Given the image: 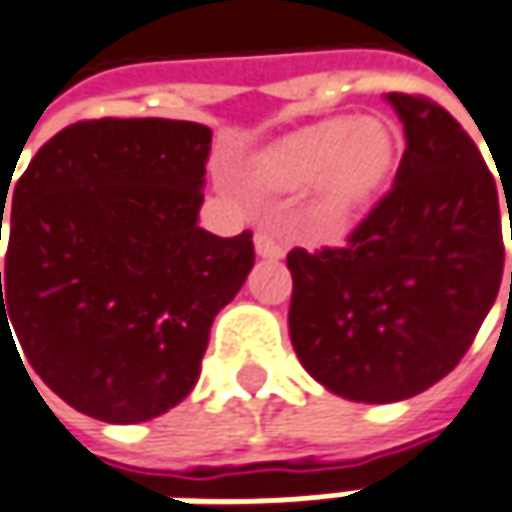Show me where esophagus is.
I'll list each match as a JSON object with an SVG mask.
<instances>
[{"mask_svg":"<svg viewBox=\"0 0 512 512\" xmlns=\"http://www.w3.org/2000/svg\"><path fill=\"white\" fill-rule=\"evenodd\" d=\"M255 252L260 257H269V260H278L286 255V246L281 240H275L269 231H257L255 234Z\"/></svg>","mask_w":512,"mask_h":512,"instance_id":"obj_1","label":"esophagus"}]
</instances>
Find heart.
<instances>
[{"mask_svg":"<svg viewBox=\"0 0 512 512\" xmlns=\"http://www.w3.org/2000/svg\"><path fill=\"white\" fill-rule=\"evenodd\" d=\"M394 165V133L376 118H324L295 130L255 162L269 191H298L313 182L304 220L316 234H342L356 223Z\"/></svg>","mask_w":512,"mask_h":512,"instance_id":"1","label":"heart"}]
</instances>
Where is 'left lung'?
<instances>
[{
    "label": "left lung",
    "instance_id": "obj_1",
    "mask_svg": "<svg viewBox=\"0 0 512 512\" xmlns=\"http://www.w3.org/2000/svg\"><path fill=\"white\" fill-rule=\"evenodd\" d=\"M388 104L406 130L391 191L345 246L286 255L292 347L313 379L353 403H397L440 382L464 359L504 272V182L498 191L443 106L403 92Z\"/></svg>",
    "mask_w": 512,
    "mask_h": 512
}]
</instances>
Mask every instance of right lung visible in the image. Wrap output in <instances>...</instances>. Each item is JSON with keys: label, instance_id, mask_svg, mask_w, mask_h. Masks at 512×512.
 <instances>
[{"label": "right lung", "instance_id": "obj_1", "mask_svg": "<svg viewBox=\"0 0 512 512\" xmlns=\"http://www.w3.org/2000/svg\"><path fill=\"white\" fill-rule=\"evenodd\" d=\"M208 153L194 121H77L16 182L0 342L14 323L31 368L80 414L144 423L182 403L214 316L255 266L252 231L196 226Z\"/></svg>", "mask_w": 512, "mask_h": 512}]
</instances>
